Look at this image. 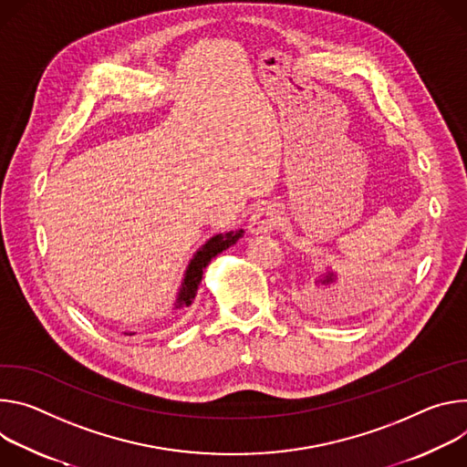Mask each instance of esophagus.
I'll use <instances>...</instances> for the list:
<instances>
[{
  "mask_svg": "<svg viewBox=\"0 0 467 467\" xmlns=\"http://www.w3.org/2000/svg\"><path fill=\"white\" fill-rule=\"evenodd\" d=\"M280 223V213L275 205H262L252 213L248 228L252 234H267L273 232Z\"/></svg>",
  "mask_w": 467,
  "mask_h": 467,
  "instance_id": "34e87169",
  "label": "esophagus"
}]
</instances>
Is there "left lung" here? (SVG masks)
Segmentation results:
<instances>
[{"instance_id":"left-lung-1","label":"left lung","mask_w":467,"mask_h":467,"mask_svg":"<svg viewBox=\"0 0 467 467\" xmlns=\"http://www.w3.org/2000/svg\"><path fill=\"white\" fill-rule=\"evenodd\" d=\"M334 280H336V276H334L332 273H328V275H327L323 280H319V282H321V284H325V285H328V284H330V282H334ZM306 298H307V295H306ZM307 300H314V302H316V296H309Z\"/></svg>"}]
</instances>
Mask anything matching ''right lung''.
Here are the masks:
<instances>
[{
	"label": "right lung",
	"mask_w": 467,
	"mask_h": 467,
	"mask_svg": "<svg viewBox=\"0 0 467 467\" xmlns=\"http://www.w3.org/2000/svg\"><path fill=\"white\" fill-rule=\"evenodd\" d=\"M243 235V230L239 232H230L226 235H215L212 237L210 241H207L198 252L196 255L192 257V262L185 273V278H183V284H182V291L178 295V302H176V307H182V306H189L196 295V289L200 285V280H202V275H203V269L205 265L212 262V257H215L219 252L226 250L230 244H234L239 237Z\"/></svg>",
	"instance_id": "add662e5"
}]
</instances>
